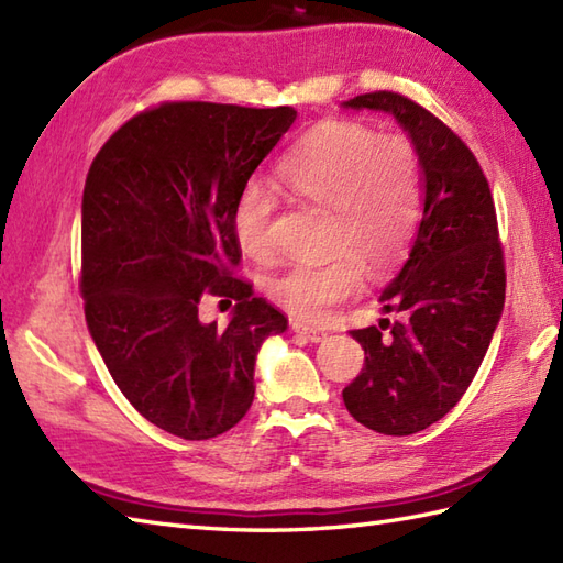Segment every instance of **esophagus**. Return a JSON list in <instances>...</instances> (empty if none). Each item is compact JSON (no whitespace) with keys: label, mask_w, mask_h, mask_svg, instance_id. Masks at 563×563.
<instances>
[{"label":"esophagus","mask_w":563,"mask_h":563,"mask_svg":"<svg viewBox=\"0 0 563 563\" xmlns=\"http://www.w3.org/2000/svg\"><path fill=\"white\" fill-rule=\"evenodd\" d=\"M292 331L295 333H302V336H307L312 343H319V341L327 339V329L309 327V324H302V321H292Z\"/></svg>","instance_id":"esophagus-1"}]
</instances>
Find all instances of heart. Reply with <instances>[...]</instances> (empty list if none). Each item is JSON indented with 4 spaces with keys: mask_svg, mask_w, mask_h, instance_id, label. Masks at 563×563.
Wrapping results in <instances>:
<instances>
[{
    "mask_svg": "<svg viewBox=\"0 0 563 563\" xmlns=\"http://www.w3.org/2000/svg\"><path fill=\"white\" fill-rule=\"evenodd\" d=\"M278 174L295 196L329 208V249L341 251L285 268L268 283V292L288 312L319 319L361 290L357 262L377 278L401 258L421 214V166L401 137H377L355 123H324L285 154ZM273 208L271 190L258 184H249L234 202V239L251 258L271 256Z\"/></svg>",
    "mask_w": 563,
    "mask_h": 563,
    "instance_id": "heart-1",
    "label": "heart"
}]
</instances>
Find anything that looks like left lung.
<instances>
[{"instance_id":"obj_1","label":"left lung","mask_w":563,"mask_h":563,"mask_svg":"<svg viewBox=\"0 0 563 563\" xmlns=\"http://www.w3.org/2000/svg\"><path fill=\"white\" fill-rule=\"evenodd\" d=\"M391 115L421 166V222L399 273L382 290L379 327L355 329L365 367L343 389L357 423L411 435L462 399L504 314L506 271L492 190L470 147L423 106L394 91L341 103Z\"/></svg>"}]
</instances>
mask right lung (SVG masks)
<instances>
[{
    "label": "right lung",
    "mask_w": 563,
    "mask_h": 563,
    "mask_svg": "<svg viewBox=\"0 0 563 563\" xmlns=\"http://www.w3.org/2000/svg\"><path fill=\"white\" fill-rule=\"evenodd\" d=\"M292 106L178 101L135 115L93 159L81 198L84 317L123 397L184 440L222 435L254 401L263 341L288 319L232 278V212L295 123ZM206 294L238 307L227 330Z\"/></svg>",
    "instance_id": "obj_1"
}]
</instances>
